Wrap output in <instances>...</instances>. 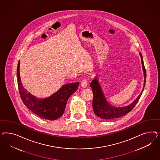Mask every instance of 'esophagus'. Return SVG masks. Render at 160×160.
Returning a JSON list of instances; mask_svg holds the SVG:
<instances>
[{
	"mask_svg": "<svg viewBox=\"0 0 160 160\" xmlns=\"http://www.w3.org/2000/svg\"><path fill=\"white\" fill-rule=\"evenodd\" d=\"M87 84H88V82H87L86 78H84L82 80V82H81V86L82 88H86L87 87Z\"/></svg>",
	"mask_w": 160,
	"mask_h": 160,
	"instance_id": "esophagus-1",
	"label": "esophagus"
}]
</instances>
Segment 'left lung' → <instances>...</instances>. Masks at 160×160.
<instances>
[{
	"label": "left lung",
	"instance_id": "1",
	"mask_svg": "<svg viewBox=\"0 0 160 160\" xmlns=\"http://www.w3.org/2000/svg\"><path fill=\"white\" fill-rule=\"evenodd\" d=\"M139 54L140 56L142 68L144 78L143 87L138 97L130 104L123 107H115L111 105L107 100L106 96H104V94L102 90V86H100V84L98 81V77H94L92 82L90 83V87L92 89L94 96L92 100V108L94 114L97 116L104 120H110L121 117L132 110V109L138 102L145 87L146 78V72L143 63V58L141 53H139Z\"/></svg>",
	"mask_w": 160,
	"mask_h": 160
}]
</instances>
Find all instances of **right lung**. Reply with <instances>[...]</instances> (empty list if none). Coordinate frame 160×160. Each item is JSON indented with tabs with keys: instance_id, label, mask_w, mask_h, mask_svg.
Returning a JSON list of instances; mask_svg holds the SVG:
<instances>
[{
	"instance_id": "obj_1",
	"label": "right lung",
	"mask_w": 160,
	"mask_h": 160,
	"mask_svg": "<svg viewBox=\"0 0 160 160\" xmlns=\"http://www.w3.org/2000/svg\"><path fill=\"white\" fill-rule=\"evenodd\" d=\"M19 70V61L17 68L18 84L20 95L24 105L37 116L48 120H55L62 116L68 99L76 92L79 82L64 84L52 96L40 98L32 95L24 88L21 82Z\"/></svg>"
}]
</instances>
